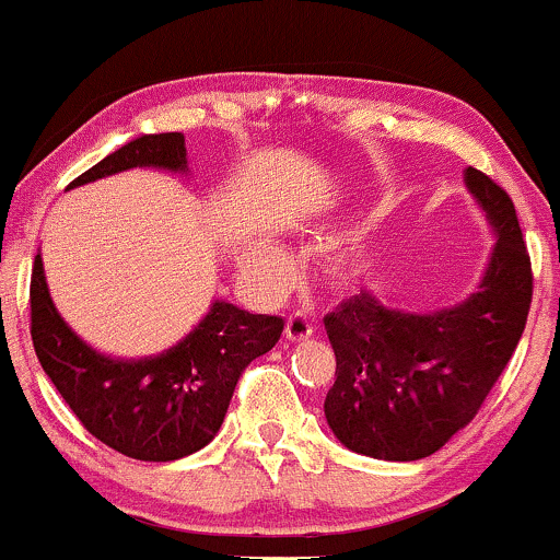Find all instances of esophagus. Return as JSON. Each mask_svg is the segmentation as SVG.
I'll return each mask as SVG.
<instances>
[{
	"label": "esophagus",
	"mask_w": 560,
	"mask_h": 560,
	"mask_svg": "<svg viewBox=\"0 0 560 560\" xmlns=\"http://www.w3.org/2000/svg\"><path fill=\"white\" fill-rule=\"evenodd\" d=\"M312 323L304 317V314H291L285 323V338L288 341H306V338H312Z\"/></svg>",
	"instance_id": "obj_1"
}]
</instances>
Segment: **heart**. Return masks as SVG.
<instances>
[{"label": "heart", "instance_id": "b5f03b06", "mask_svg": "<svg viewBox=\"0 0 560 560\" xmlns=\"http://www.w3.org/2000/svg\"><path fill=\"white\" fill-rule=\"evenodd\" d=\"M241 264H243V272L248 275V280L254 282L256 288H261V291H275V288L280 285L282 275H285V259H282L280 248L264 241L248 243V246L243 248ZM354 272H357L354 254H341L336 259V264H332V275H336V278L341 280L351 278Z\"/></svg>", "mask_w": 560, "mask_h": 560}]
</instances>
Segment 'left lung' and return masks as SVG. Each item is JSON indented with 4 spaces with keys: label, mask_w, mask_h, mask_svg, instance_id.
<instances>
[{
    "label": "left lung",
    "mask_w": 560,
    "mask_h": 560,
    "mask_svg": "<svg viewBox=\"0 0 560 560\" xmlns=\"http://www.w3.org/2000/svg\"><path fill=\"white\" fill-rule=\"evenodd\" d=\"M463 179L494 232L476 291L423 314L362 291L325 317L336 351L325 418L357 455L410 463L442 450L476 418L518 347L532 304V264L516 209L479 168L468 166Z\"/></svg>",
    "instance_id": "left-lung-1"
}]
</instances>
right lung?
<instances>
[{"mask_svg":"<svg viewBox=\"0 0 560 560\" xmlns=\"http://www.w3.org/2000/svg\"><path fill=\"white\" fill-rule=\"evenodd\" d=\"M129 168L190 174L185 135H142L68 185L81 187ZM282 317L250 314L217 299L203 319L161 354L127 360L86 343L49 296L42 254L31 272V338L44 373L86 431L135 460L168 463L217 436L237 378L278 343Z\"/></svg>","mask_w":560,"mask_h":560,"instance_id":"add662e5","label":"right lung"}]
</instances>
